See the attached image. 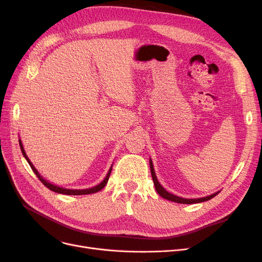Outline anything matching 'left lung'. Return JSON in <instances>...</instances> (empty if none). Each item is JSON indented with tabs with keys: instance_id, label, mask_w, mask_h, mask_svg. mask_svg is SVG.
<instances>
[{
	"instance_id": "8db88e82",
	"label": "left lung",
	"mask_w": 262,
	"mask_h": 262,
	"mask_svg": "<svg viewBox=\"0 0 262 262\" xmlns=\"http://www.w3.org/2000/svg\"><path fill=\"white\" fill-rule=\"evenodd\" d=\"M149 167H150V173H152V178H153V181H154V186H155V189L157 193L160 194L161 196L165 198V199H167L169 201H172V202H177V203H184V204H192V203H199V202H204V201H208L210 199H212V198L215 196L219 192H215L213 193L209 196H204V198H200V199H184V198H180V196H177V195H173L169 192L166 191V190L161 186L160 182H158L156 176H155V171H154V167H153V164L152 162H150L149 160Z\"/></svg>"
}]
</instances>
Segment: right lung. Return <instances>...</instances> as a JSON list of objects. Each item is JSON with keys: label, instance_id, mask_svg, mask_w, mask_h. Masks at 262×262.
Segmentation results:
<instances>
[{"label": "right lung", "instance_id": "right-lung-1", "mask_svg": "<svg viewBox=\"0 0 262 262\" xmlns=\"http://www.w3.org/2000/svg\"><path fill=\"white\" fill-rule=\"evenodd\" d=\"M19 146H20V149H21V153H23L24 157L26 158V161H27V162H28V164L30 165L31 169H33V171L36 173V176L39 178V180H40L47 188L50 189V190H52V191H54V192H58V193H62V194L81 195V194H90V193H95V192H97V191H99V190H101L102 188H104V187L106 186L107 181H108V179H109V176H110V172H112V169H113V167H110V169H109V171H108V173H107L106 178H105L104 180H102L99 185L95 186V187H93V188H90V189H83V190H71V189H64V188H61V187H58V186H54V185L50 184V182H48L47 180H45L40 175H39V172H38V171H37V169L34 167V165L31 164V162L29 161V158L27 157V155H26V153H25V150H24V147H23V144H21L20 140H19Z\"/></svg>", "mask_w": 262, "mask_h": 262}]
</instances>
